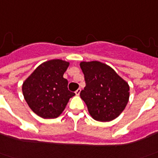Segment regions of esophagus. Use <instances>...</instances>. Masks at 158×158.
I'll use <instances>...</instances> for the list:
<instances>
[{"label":"esophagus","mask_w":158,"mask_h":158,"mask_svg":"<svg viewBox=\"0 0 158 158\" xmlns=\"http://www.w3.org/2000/svg\"><path fill=\"white\" fill-rule=\"evenodd\" d=\"M80 91H81V89H80V88H79V89H78V90L75 91V94L77 95V96H79V95L80 94Z\"/></svg>","instance_id":"34e87169"}]
</instances>
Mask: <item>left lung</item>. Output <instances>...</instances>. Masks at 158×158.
Listing matches in <instances>:
<instances>
[{"label":"left lung","instance_id":"8db88e82","mask_svg":"<svg viewBox=\"0 0 158 158\" xmlns=\"http://www.w3.org/2000/svg\"><path fill=\"white\" fill-rule=\"evenodd\" d=\"M85 87L80 98L91 117L110 121L118 117L128 102L129 85L110 66L100 61H82Z\"/></svg>","mask_w":158,"mask_h":158}]
</instances>
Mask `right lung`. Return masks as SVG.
I'll return each mask as SVG.
<instances>
[{
    "label": "right lung",
    "mask_w": 158,
    "mask_h": 158,
    "mask_svg": "<svg viewBox=\"0 0 158 158\" xmlns=\"http://www.w3.org/2000/svg\"><path fill=\"white\" fill-rule=\"evenodd\" d=\"M69 62L56 59L42 63L25 79L22 91L31 110L44 119L58 117L75 93L63 78Z\"/></svg>",
    "instance_id": "right-lung-1"
}]
</instances>
